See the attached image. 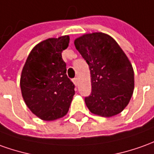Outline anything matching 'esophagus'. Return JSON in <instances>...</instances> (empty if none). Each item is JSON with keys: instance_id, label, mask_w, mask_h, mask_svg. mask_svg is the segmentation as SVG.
I'll return each mask as SVG.
<instances>
[{"instance_id": "esophagus-1", "label": "esophagus", "mask_w": 154, "mask_h": 154, "mask_svg": "<svg viewBox=\"0 0 154 154\" xmlns=\"http://www.w3.org/2000/svg\"><path fill=\"white\" fill-rule=\"evenodd\" d=\"M73 82L75 83V85H78V84H79V82H78V79H77V78H74V79H73Z\"/></svg>"}]
</instances>
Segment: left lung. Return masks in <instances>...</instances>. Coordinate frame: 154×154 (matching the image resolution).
<instances>
[{
    "label": "left lung",
    "instance_id": "1",
    "mask_svg": "<svg viewBox=\"0 0 154 154\" xmlns=\"http://www.w3.org/2000/svg\"><path fill=\"white\" fill-rule=\"evenodd\" d=\"M76 49L89 65L91 93L85 98L95 115L110 117L129 103L134 89V73L118 43L102 32L85 34L75 39Z\"/></svg>",
    "mask_w": 154,
    "mask_h": 154
}]
</instances>
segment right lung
Returning a JSON list of instances; mask_svg holds the SVG:
<instances>
[{"label": "right lung", "mask_w": 154, "mask_h": 154, "mask_svg": "<svg viewBox=\"0 0 154 154\" xmlns=\"http://www.w3.org/2000/svg\"><path fill=\"white\" fill-rule=\"evenodd\" d=\"M69 37L48 38L32 48L21 76V91L31 111L44 121H53L67 114L75 95V85L66 75L62 51Z\"/></svg>", "instance_id": "obj_1"}]
</instances>
